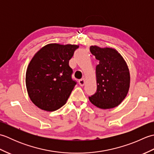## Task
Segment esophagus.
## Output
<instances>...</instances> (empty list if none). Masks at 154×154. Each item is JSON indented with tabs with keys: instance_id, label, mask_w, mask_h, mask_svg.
Instances as JSON below:
<instances>
[{
	"instance_id": "1",
	"label": "esophagus",
	"mask_w": 154,
	"mask_h": 154,
	"mask_svg": "<svg viewBox=\"0 0 154 154\" xmlns=\"http://www.w3.org/2000/svg\"><path fill=\"white\" fill-rule=\"evenodd\" d=\"M85 83V81L84 79H81L79 80V85L81 87H83Z\"/></svg>"
}]
</instances>
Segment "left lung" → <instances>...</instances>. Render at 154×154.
<instances>
[{
  "label": "left lung",
  "instance_id": "left-lung-1",
  "mask_svg": "<svg viewBox=\"0 0 154 154\" xmlns=\"http://www.w3.org/2000/svg\"><path fill=\"white\" fill-rule=\"evenodd\" d=\"M90 51L99 63L96 67L97 92L89 97V100L102 109L119 106L130 87V72L126 61L113 48L92 45Z\"/></svg>",
  "mask_w": 154,
  "mask_h": 154
}]
</instances>
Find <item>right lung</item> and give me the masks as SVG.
Here are the masks:
<instances>
[{
    "mask_svg": "<svg viewBox=\"0 0 154 154\" xmlns=\"http://www.w3.org/2000/svg\"><path fill=\"white\" fill-rule=\"evenodd\" d=\"M77 45L50 44L41 48L29 63L26 85L35 106L54 111L66 103L77 82L71 77L73 69L69 61Z\"/></svg>",
    "mask_w": 154,
    "mask_h": 154,
    "instance_id": "add662e5",
    "label": "right lung"
}]
</instances>
